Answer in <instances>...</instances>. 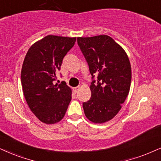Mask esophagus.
I'll list each match as a JSON object with an SVG mask.
<instances>
[{
	"label": "esophagus",
	"instance_id": "esophagus-1",
	"mask_svg": "<svg viewBox=\"0 0 161 161\" xmlns=\"http://www.w3.org/2000/svg\"><path fill=\"white\" fill-rule=\"evenodd\" d=\"M79 89V87H73V91H74V92L75 93H76L77 92H78Z\"/></svg>",
	"mask_w": 161,
	"mask_h": 161
}]
</instances>
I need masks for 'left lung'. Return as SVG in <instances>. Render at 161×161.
Masks as SVG:
<instances>
[{"mask_svg":"<svg viewBox=\"0 0 161 161\" xmlns=\"http://www.w3.org/2000/svg\"><path fill=\"white\" fill-rule=\"evenodd\" d=\"M78 44L93 78L91 97L83 103L85 114L93 123H104L120 111L129 94L131 68L124 49L107 35L78 37Z\"/></svg>","mask_w":161,"mask_h":161,"instance_id":"left-lung-1","label":"left lung"}]
</instances>
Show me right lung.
I'll return each mask as SVG.
<instances>
[{
  "label": "right lung",
  "mask_w": 161,
  "mask_h": 161,
  "mask_svg": "<svg viewBox=\"0 0 161 161\" xmlns=\"http://www.w3.org/2000/svg\"><path fill=\"white\" fill-rule=\"evenodd\" d=\"M76 37L49 35L30 47L22 64V89L28 106L42 123L62 120L71 100L72 91L65 82L54 84L62 59Z\"/></svg>",
  "instance_id": "right-lung-1"
}]
</instances>
